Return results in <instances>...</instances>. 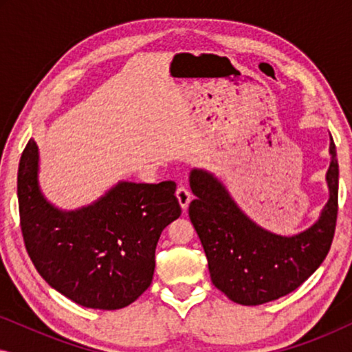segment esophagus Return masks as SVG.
Returning <instances> with one entry per match:
<instances>
[{
    "label": "esophagus",
    "instance_id": "34e87169",
    "mask_svg": "<svg viewBox=\"0 0 352 352\" xmlns=\"http://www.w3.org/2000/svg\"><path fill=\"white\" fill-rule=\"evenodd\" d=\"M176 197H177V201H179L181 208L186 211L187 206H189V204H190V200H192L190 192L187 190L184 186H179V187H177V190H176Z\"/></svg>",
    "mask_w": 352,
    "mask_h": 352
}]
</instances>
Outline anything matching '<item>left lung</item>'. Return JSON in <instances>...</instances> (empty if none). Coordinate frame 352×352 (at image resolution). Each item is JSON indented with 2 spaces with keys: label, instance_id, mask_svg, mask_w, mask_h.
Masks as SVG:
<instances>
[{
  "label": "left lung",
  "instance_id": "left-lung-1",
  "mask_svg": "<svg viewBox=\"0 0 352 352\" xmlns=\"http://www.w3.org/2000/svg\"><path fill=\"white\" fill-rule=\"evenodd\" d=\"M329 153V200L316 223L292 235L254 223L214 173L192 168L189 184L195 199L189 218L208 259L211 280L229 300L243 306L278 300L296 290L324 261L338 213V158L331 136Z\"/></svg>",
  "mask_w": 352,
  "mask_h": 352
}]
</instances>
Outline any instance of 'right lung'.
<instances>
[{"instance_id":"1","label":"right lung","mask_w":352,"mask_h":352,"mask_svg":"<svg viewBox=\"0 0 352 352\" xmlns=\"http://www.w3.org/2000/svg\"><path fill=\"white\" fill-rule=\"evenodd\" d=\"M176 184L118 181L98 200L64 210L40 186V148L21 157L17 199L27 252L40 276L76 305L122 309L151 287L163 229L181 216Z\"/></svg>"}]
</instances>
